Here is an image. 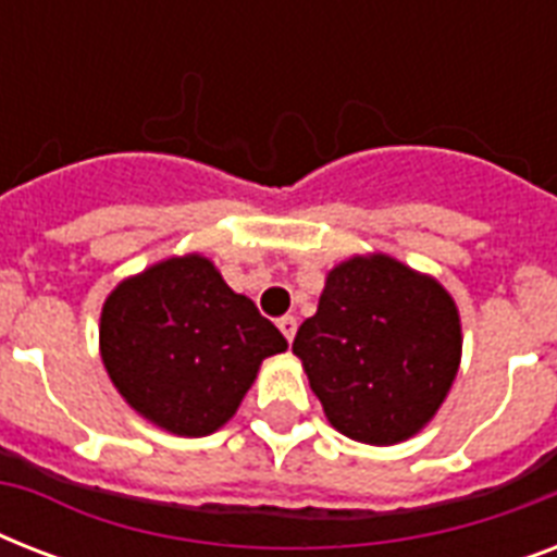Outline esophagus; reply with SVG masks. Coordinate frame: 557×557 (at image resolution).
Segmentation results:
<instances>
[{
  "mask_svg": "<svg viewBox=\"0 0 557 557\" xmlns=\"http://www.w3.org/2000/svg\"><path fill=\"white\" fill-rule=\"evenodd\" d=\"M277 326H280V332L286 335V341H295V335H297V318L286 314V318H280Z\"/></svg>",
  "mask_w": 557,
  "mask_h": 557,
  "instance_id": "obj_1",
  "label": "esophagus"
}]
</instances>
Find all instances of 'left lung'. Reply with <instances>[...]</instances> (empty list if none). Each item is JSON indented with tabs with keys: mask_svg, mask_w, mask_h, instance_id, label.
Listing matches in <instances>:
<instances>
[{
	"mask_svg": "<svg viewBox=\"0 0 557 557\" xmlns=\"http://www.w3.org/2000/svg\"><path fill=\"white\" fill-rule=\"evenodd\" d=\"M292 352L338 433L396 445L448 398L462 358V323L440 280L389 253H356L326 274L318 312Z\"/></svg>",
	"mask_w": 557,
	"mask_h": 557,
	"instance_id": "8db88e82",
	"label": "left lung"
}]
</instances>
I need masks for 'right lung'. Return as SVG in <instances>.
<instances>
[{"mask_svg":"<svg viewBox=\"0 0 557 557\" xmlns=\"http://www.w3.org/2000/svg\"><path fill=\"white\" fill-rule=\"evenodd\" d=\"M288 344L205 253H173L117 283L100 309V358L135 413L176 436L234 419L262 361Z\"/></svg>","mask_w":557,"mask_h":557,"instance_id":"1","label":"right lung"}]
</instances>
